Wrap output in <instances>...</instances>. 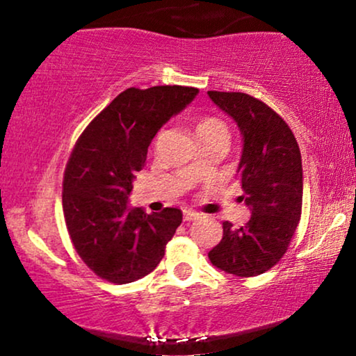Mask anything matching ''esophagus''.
<instances>
[{
    "label": "esophagus",
    "instance_id": "1",
    "mask_svg": "<svg viewBox=\"0 0 356 356\" xmlns=\"http://www.w3.org/2000/svg\"><path fill=\"white\" fill-rule=\"evenodd\" d=\"M197 218H199L197 212H194V211H184V220H186V222H191V220H195Z\"/></svg>",
    "mask_w": 356,
    "mask_h": 356
}]
</instances>
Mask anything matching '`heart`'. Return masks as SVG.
Segmentation results:
<instances>
[{
  "label": "heart",
  "instance_id": "obj_1",
  "mask_svg": "<svg viewBox=\"0 0 356 356\" xmlns=\"http://www.w3.org/2000/svg\"><path fill=\"white\" fill-rule=\"evenodd\" d=\"M219 130H226V125H224L222 122L219 120V118H214V117L201 118V120L197 122V127H195V134H197L199 138L211 136V134L219 132ZM189 169H191L192 174H199V170H201V169H199L197 162H192Z\"/></svg>",
  "mask_w": 356,
  "mask_h": 356
}]
</instances>
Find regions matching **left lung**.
<instances>
[{
    "mask_svg": "<svg viewBox=\"0 0 356 356\" xmlns=\"http://www.w3.org/2000/svg\"><path fill=\"white\" fill-rule=\"evenodd\" d=\"M243 134L238 177L251 219L236 229L222 222V239L209 251L220 271L251 277L271 269L288 251L301 218L303 167L291 129L264 102L241 92H207Z\"/></svg>",
    "mask_w": 356,
    "mask_h": 356,
    "instance_id": "left-lung-1",
    "label": "left lung"
}]
</instances>
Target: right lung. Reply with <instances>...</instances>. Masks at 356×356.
<instances>
[{"label": "right lung", "instance_id": "right-lung-1", "mask_svg": "<svg viewBox=\"0 0 356 356\" xmlns=\"http://www.w3.org/2000/svg\"><path fill=\"white\" fill-rule=\"evenodd\" d=\"M197 93L181 85L127 88L73 147L63 174L65 224L76 254L102 280L125 284L152 273L181 226V209L147 214L127 201L155 134Z\"/></svg>", "mask_w": 356, "mask_h": 356}]
</instances>
